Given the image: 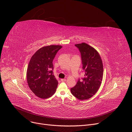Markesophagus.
I'll use <instances>...</instances> for the list:
<instances>
[{
    "label": "esophagus",
    "mask_w": 132,
    "mask_h": 132,
    "mask_svg": "<svg viewBox=\"0 0 132 132\" xmlns=\"http://www.w3.org/2000/svg\"><path fill=\"white\" fill-rule=\"evenodd\" d=\"M66 80V79H61V81H62V82H64V81H65Z\"/></svg>",
    "instance_id": "esophagus-1"
}]
</instances>
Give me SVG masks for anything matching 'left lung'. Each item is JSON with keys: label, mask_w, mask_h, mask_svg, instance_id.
I'll use <instances>...</instances> for the list:
<instances>
[{"label": "left lung", "mask_w": 132, "mask_h": 132, "mask_svg": "<svg viewBox=\"0 0 132 132\" xmlns=\"http://www.w3.org/2000/svg\"><path fill=\"white\" fill-rule=\"evenodd\" d=\"M75 46L81 53L85 75L70 91L78 99L87 100L95 95L101 86L103 74L102 61L98 52L88 44L82 43Z\"/></svg>", "instance_id": "obj_1"}]
</instances>
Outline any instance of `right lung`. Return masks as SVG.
<instances>
[{"label":"right lung","instance_id":"add662e5","mask_svg":"<svg viewBox=\"0 0 132 132\" xmlns=\"http://www.w3.org/2000/svg\"><path fill=\"white\" fill-rule=\"evenodd\" d=\"M61 45L44 46L37 50L29 62L27 79L30 89L42 99L51 97L55 93L58 81L53 74V61Z\"/></svg>","mask_w":132,"mask_h":132}]
</instances>
